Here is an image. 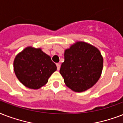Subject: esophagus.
Segmentation results:
<instances>
[{
    "label": "esophagus",
    "mask_w": 123,
    "mask_h": 123,
    "mask_svg": "<svg viewBox=\"0 0 123 123\" xmlns=\"http://www.w3.org/2000/svg\"><path fill=\"white\" fill-rule=\"evenodd\" d=\"M56 67H57V69L58 70H60V63H56Z\"/></svg>",
    "instance_id": "1"
}]
</instances>
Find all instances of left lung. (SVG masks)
<instances>
[{
    "label": "left lung",
    "mask_w": 123,
    "mask_h": 123,
    "mask_svg": "<svg viewBox=\"0 0 123 123\" xmlns=\"http://www.w3.org/2000/svg\"><path fill=\"white\" fill-rule=\"evenodd\" d=\"M65 61L60 73L65 84L73 91L81 92L94 86L100 78L103 58L94 45L76 42L65 50Z\"/></svg>",
    "instance_id": "8db88e82"
}]
</instances>
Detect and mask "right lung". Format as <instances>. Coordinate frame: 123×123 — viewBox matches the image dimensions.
Returning <instances> with one entry per match:
<instances>
[{"label":"right lung","instance_id":"add662e5","mask_svg":"<svg viewBox=\"0 0 123 123\" xmlns=\"http://www.w3.org/2000/svg\"><path fill=\"white\" fill-rule=\"evenodd\" d=\"M13 68L18 80L25 86L35 90L44 86L57 69L51 57L41 48L32 46L25 47L16 56Z\"/></svg>","mask_w":123,"mask_h":123}]
</instances>
